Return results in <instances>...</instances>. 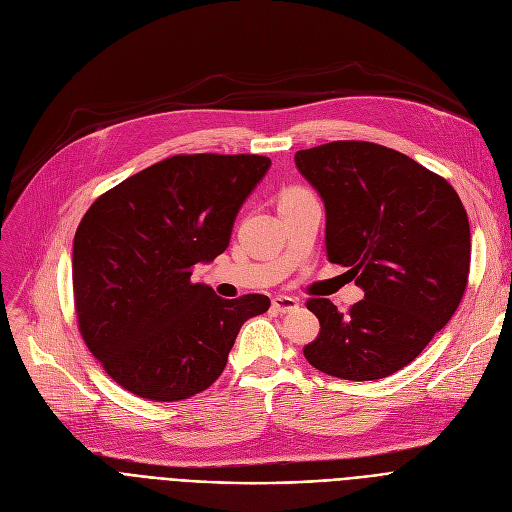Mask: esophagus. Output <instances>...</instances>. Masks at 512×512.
Listing matches in <instances>:
<instances>
[{
  "label": "esophagus",
  "instance_id": "34e87169",
  "mask_svg": "<svg viewBox=\"0 0 512 512\" xmlns=\"http://www.w3.org/2000/svg\"><path fill=\"white\" fill-rule=\"evenodd\" d=\"M272 307L278 311V313H290L294 309H299V301L292 299V297H274L272 299Z\"/></svg>",
  "mask_w": 512,
  "mask_h": 512
}]
</instances>
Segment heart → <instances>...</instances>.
I'll use <instances>...</instances> for the list:
<instances>
[{
  "label": "heart",
  "instance_id": "1",
  "mask_svg": "<svg viewBox=\"0 0 512 512\" xmlns=\"http://www.w3.org/2000/svg\"><path fill=\"white\" fill-rule=\"evenodd\" d=\"M303 195H307L305 188H301V186H288V188H284L282 195H280V203L282 201H290V199H297V197H303Z\"/></svg>",
  "mask_w": 512,
  "mask_h": 512
}]
</instances>
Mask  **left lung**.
Returning <instances> with one entry per match:
<instances>
[{"label":"left lung","instance_id":"left-lung-1","mask_svg":"<svg viewBox=\"0 0 512 512\" xmlns=\"http://www.w3.org/2000/svg\"><path fill=\"white\" fill-rule=\"evenodd\" d=\"M294 161L324 199L328 259L365 292L346 313L328 299L307 301L321 330L305 359L342 380L388 378L419 357L463 299L467 211L442 176L384 145L334 141Z\"/></svg>","mask_w":512,"mask_h":512}]
</instances>
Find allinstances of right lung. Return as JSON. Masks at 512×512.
Here are the masks:
<instances>
[{
  "mask_svg": "<svg viewBox=\"0 0 512 512\" xmlns=\"http://www.w3.org/2000/svg\"><path fill=\"white\" fill-rule=\"evenodd\" d=\"M263 155H174L103 193L74 234L78 330L105 373L155 402L220 378L240 326L265 294L220 299L191 280L222 255L236 213L270 170Z\"/></svg>",
  "mask_w": 512,
  "mask_h": 512,
  "instance_id": "1",
  "label": "right lung"
}]
</instances>
